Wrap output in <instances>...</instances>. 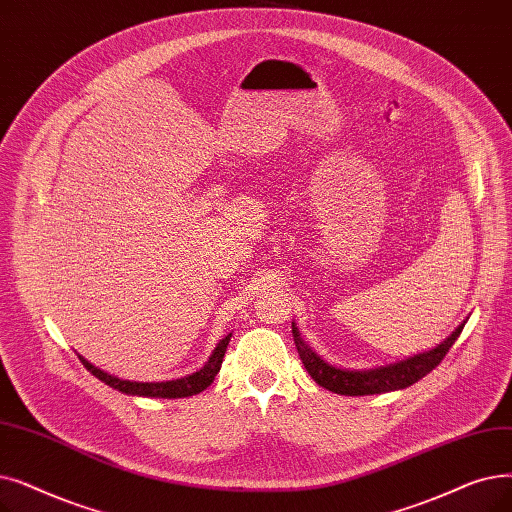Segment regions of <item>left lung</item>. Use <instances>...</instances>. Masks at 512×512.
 Returning <instances> with one entry per match:
<instances>
[{"label":"left lung","mask_w":512,"mask_h":512,"mask_svg":"<svg viewBox=\"0 0 512 512\" xmlns=\"http://www.w3.org/2000/svg\"><path fill=\"white\" fill-rule=\"evenodd\" d=\"M462 328H464V322L446 341L431 351L418 353L414 358H408L404 362L381 366V368H370V370H347V368L328 364L301 339L295 322H293V337H295V345L305 370L320 387L339 395H374V393L406 389L416 381H420L422 376H427L435 366H439L443 358H446V353L460 337Z\"/></svg>","instance_id":"8db88e82"}]
</instances>
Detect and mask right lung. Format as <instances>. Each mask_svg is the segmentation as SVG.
<instances>
[{"label": "right lung", "mask_w": 512, "mask_h": 512, "mask_svg": "<svg viewBox=\"0 0 512 512\" xmlns=\"http://www.w3.org/2000/svg\"><path fill=\"white\" fill-rule=\"evenodd\" d=\"M230 337L221 339L217 343V347L213 349L209 362L201 368L196 370L188 376H184V379H175V381H163V383H138V381H123L119 379V376L115 374H108L100 368H96L92 362H87L83 355H79L81 364L90 370L96 379H100L104 385L113 387L121 393H127V395H138V397H163V399H177V397H190V395H196L205 391L213 379L217 376L219 368H221V362H224V355H226V349H228V343H230Z\"/></svg>", "instance_id": "1"}]
</instances>
